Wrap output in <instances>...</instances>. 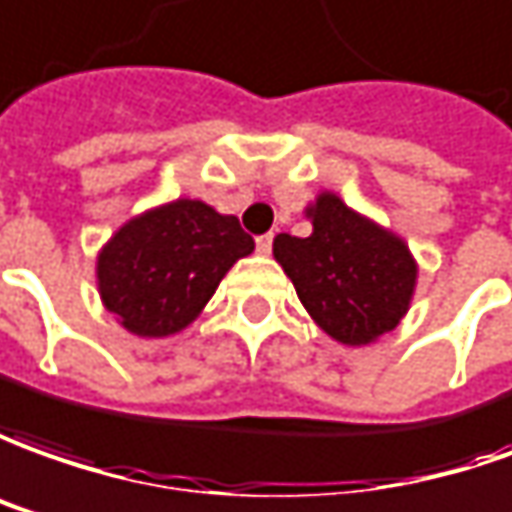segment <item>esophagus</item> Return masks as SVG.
<instances>
[{"label":"esophagus","mask_w":512,"mask_h":512,"mask_svg":"<svg viewBox=\"0 0 512 512\" xmlns=\"http://www.w3.org/2000/svg\"><path fill=\"white\" fill-rule=\"evenodd\" d=\"M256 250H259V253H264V256H267V253L273 250V234L256 236Z\"/></svg>","instance_id":"34e87169"}]
</instances>
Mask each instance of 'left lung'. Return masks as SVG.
<instances>
[{
	"instance_id": "obj_1",
	"label": "left lung",
	"mask_w": 512,
	"mask_h": 512,
	"mask_svg": "<svg viewBox=\"0 0 512 512\" xmlns=\"http://www.w3.org/2000/svg\"><path fill=\"white\" fill-rule=\"evenodd\" d=\"M306 214L312 234H278L273 253L312 320L343 345L396 329L418 276L407 245L329 192Z\"/></svg>"
}]
</instances>
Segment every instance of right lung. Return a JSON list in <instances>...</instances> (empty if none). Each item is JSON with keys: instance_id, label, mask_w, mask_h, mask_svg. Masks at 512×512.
<instances>
[{"instance_id": "right-lung-1", "label": "right lung", "mask_w": 512, "mask_h": 512, "mask_svg": "<svg viewBox=\"0 0 512 512\" xmlns=\"http://www.w3.org/2000/svg\"><path fill=\"white\" fill-rule=\"evenodd\" d=\"M256 248L231 214L175 200L125 222L97 259L102 303L139 337L186 329L236 259Z\"/></svg>"}]
</instances>
